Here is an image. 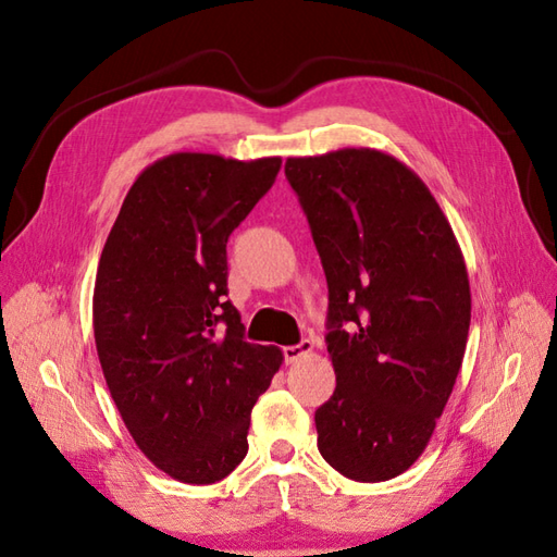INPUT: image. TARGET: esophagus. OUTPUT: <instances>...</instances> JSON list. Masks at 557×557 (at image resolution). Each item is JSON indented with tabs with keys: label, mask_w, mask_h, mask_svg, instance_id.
Instances as JSON below:
<instances>
[{
	"label": "esophagus",
	"mask_w": 557,
	"mask_h": 557,
	"mask_svg": "<svg viewBox=\"0 0 557 557\" xmlns=\"http://www.w3.org/2000/svg\"><path fill=\"white\" fill-rule=\"evenodd\" d=\"M311 351H313V342L311 339H301L299 345L285 347V359H287V363H294V361H299L301 357H309Z\"/></svg>",
	"instance_id": "esophagus-1"
}]
</instances>
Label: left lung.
I'll list each match as a JSON object with an SVG mask.
<instances>
[{"mask_svg":"<svg viewBox=\"0 0 557 557\" xmlns=\"http://www.w3.org/2000/svg\"><path fill=\"white\" fill-rule=\"evenodd\" d=\"M327 280L337 387L315 409L342 476H399L429 445L465 359L471 292L455 232L417 174L373 148L289 158Z\"/></svg>","mask_w":557,"mask_h":557,"instance_id":"8db88e82","label":"left lung"}]
</instances>
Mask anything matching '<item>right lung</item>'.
<instances>
[{
  "label": "right lung",
  "mask_w": 557,
  "mask_h": 557,
  "mask_svg": "<svg viewBox=\"0 0 557 557\" xmlns=\"http://www.w3.org/2000/svg\"><path fill=\"white\" fill-rule=\"evenodd\" d=\"M280 168L212 152L152 162L102 248L92 330L104 381L140 453L182 483L239 467L251 409L285 359L246 342L227 301V239Z\"/></svg>",
  "instance_id": "add662e5"
}]
</instances>
